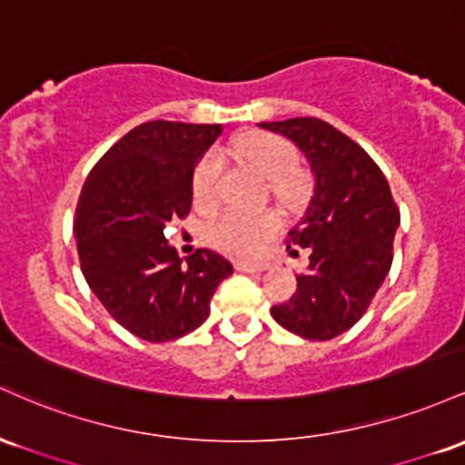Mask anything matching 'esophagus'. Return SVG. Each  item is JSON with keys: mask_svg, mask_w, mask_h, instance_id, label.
Here are the masks:
<instances>
[{"mask_svg": "<svg viewBox=\"0 0 465 465\" xmlns=\"http://www.w3.org/2000/svg\"><path fill=\"white\" fill-rule=\"evenodd\" d=\"M234 268L239 270V272H265V270L270 268V263H265V261H234Z\"/></svg>", "mask_w": 465, "mask_h": 465, "instance_id": "obj_1", "label": "esophagus"}]
</instances>
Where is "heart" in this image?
I'll list each match as a JSON object with an SVG mask.
<instances>
[{"label":"heart","instance_id":"1","mask_svg":"<svg viewBox=\"0 0 465 465\" xmlns=\"http://www.w3.org/2000/svg\"><path fill=\"white\" fill-rule=\"evenodd\" d=\"M232 155L252 166L268 180L270 193L279 204L296 208L310 193V177L296 166L299 153L294 144L270 132H246L231 143ZM222 158L217 151H206L193 171V197L197 204H211L217 197L222 180ZM279 217L274 213H239L228 211L208 226V242L231 254H254L268 239L279 232Z\"/></svg>","mask_w":465,"mask_h":465}]
</instances>
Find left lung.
Instances as JSON below:
<instances>
[{"label": "left lung", "instance_id": "obj_1", "mask_svg": "<svg viewBox=\"0 0 465 465\" xmlns=\"http://www.w3.org/2000/svg\"><path fill=\"white\" fill-rule=\"evenodd\" d=\"M305 153L314 173V197L288 232L290 254L310 252L296 274L288 302L272 305L281 327L307 338L331 341L351 330L371 305L393 263L400 208L371 155L321 118L261 123Z\"/></svg>", "mask_w": 465, "mask_h": 465}]
</instances>
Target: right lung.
<instances>
[{"instance_id":"1","label":"right lung","mask_w":465,"mask_h":465,"mask_svg":"<svg viewBox=\"0 0 465 465\" xmlns=\"http://www.w3.org/2000/svg\"><path fill=\"white\" fill-rule=\"evenodd\" d=\"M222 124L151 120L94 164L76 204L74 237L87 285L134 336L166 342L211 314L231 261L208 248L182 259L164 237L193 202V171Z\"/></svg>"}]
</instances>
